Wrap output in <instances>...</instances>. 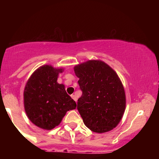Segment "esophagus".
<instances>
[{
    "mask_svg": "<svg viewBox=\"0 0 159 159\" xmlns=\"http://www.w3.org/2000/svg\"><path fill=\"white\" fill-rule=\"evenodd\" d=\"M71 97H72V98H73V99L75 100V101L77 102V98H76L75 95H72V96H71Z\"/></svg>",
    "mask_w": 159,
    "mask_h": 159,
    "instance_id": "34e87169",
    "label": "esophagus"
}]
</instances>
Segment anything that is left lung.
<instances>
[{
  "mask_svg": "<svg viewBox=\"0 0 159 159\" xmlns=\"http://www.w3.org/2000/svg\"><path fill=\"white\" fill-rule=\"evenodd\" d=\"M82 91L78 111L91 131L104 133L119 124L125 108L124 87L117 74L102 61H88L74 67Z\"/></svg>",
  "mask_w": 159,
  "mask_h": 159,
  "instance_id": "obj_1",
  "label": "left lung"
}]
</instances>
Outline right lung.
Wrapping results in <instances>:
<instances>
[{
	"mask_svg": "<svg viewBox=\"0 0 159 159\" xmlns=\"http://www.w3.org/2000/svg\"><path fill=\"white\" fill-rule=\"evenodd\" d=\"M63 69L50 65L38 68L27 81L24 105L27 117L36 126L51 130L57 126L66 113L75 109V102L67 94L65 86L57 83Z\"/></svg>",
	"mask_w": 159,
	"mask_h": 159,
	"instance_id": "1",
	"label": "right lung"
}]
</instances>
